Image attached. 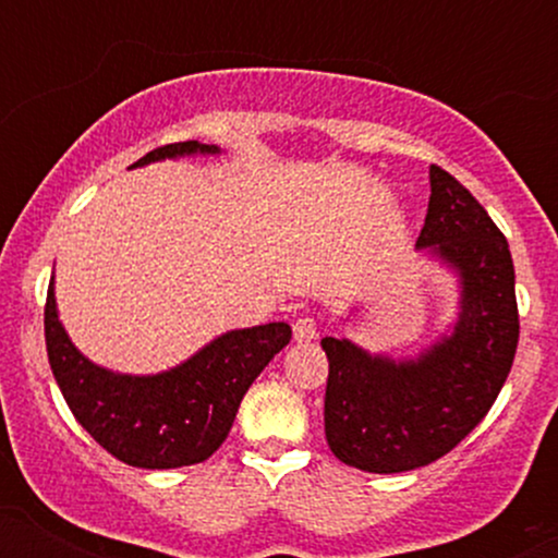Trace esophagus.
<instances>
[{
  "label": "esophagus",
  "instance_id": "1",
  "mask_svg": "<svg viewBox=\"0 0 558 558\" xmlns=\"http://www.w3.org/2000/svg\"><path fill=\"white\" fill-rule=\"evenodd\" d=\"M291 329H294V340L296 342H311V340H315V337H318V329H315V320L307 318V315L296 318Z\"/></svg>",
  "mask_w": 558,
  "mask_h": 558
}]
</instances>
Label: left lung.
Here are the masks:
<instances>
[{
    "label": "left lung",
    "mask_w": 558,
    "mask_h": 558,
    "mask_svg": "<svg viewBox=\"0 0 558 558\" xmlns=\"http://www.w3.org/2000/svg\"><path fill=\"white\" fill-rule=\"evenodd\" d=\"M429 210L415 251L456 278L448 329L415 356L369 353L348 337H324L329 359L324 429L331 453L356 470L391 475L453 451L492 410L519 345L515 269L481 202L429 167ZM353 307L345 324L356 320Z\"/></svg>",
    "instance_id": "8db88e82"
}]
</instances>
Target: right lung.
I'll return each instance as SVG.
<instances>
[{"label":"right lung","mask_w":558,"mask_h":558,"mask_svg":"<svg viewBox=\"0 0 558 558\" xmlns=\"http://www.w3.org/2000/svg\"><path fill=\"white\" fill-rule=\"evenodd\" d=\"M218 145L189 143L150 150L134 167L183 156H216ZM291 326L272 320L218 335L205 348L156 375L116 373L83 356L66 335L50 280L45 302V345L53 378L77 424L116 459L143 470L199 464L227 440L253 380L283 351Z\"/></svg>","instance_id":"1"}]
</instances>
